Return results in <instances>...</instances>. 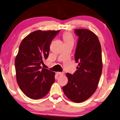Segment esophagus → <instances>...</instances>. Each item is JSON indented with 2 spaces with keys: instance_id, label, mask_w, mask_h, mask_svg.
<instances>
[{
  "instance_id": "esophagus-1",
  "label": "esophagus",
  "mask_w": 120,
  "mask_h": 120,
  "mask_svg": "<svg viewBox=\"0 0 120 120\" xmlns=\"http://www.w3.org/2000/svg\"><path fill=\"white\" fill-rule=\"evenodd\" d=\"M56 74H57V75H63V74H64L63 72H57Z\"/></svg>"
}]
</instances>
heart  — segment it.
<instances>
[{"instance_id": "1", "label": "heart", "mask_w": 120, "mask_h": 120, "mask_svg": "<svg viewBox=\"0 0 120 120\" xmlns=\"http://www.w3.org/2000/svg\"><path fill=\"white\" fill-rule=\"evenodd\" d=\"M63 39L65 42L73 40V37H72L71 34L69 32L64 33L63 35Z\"/></svg>"}]
</instances>
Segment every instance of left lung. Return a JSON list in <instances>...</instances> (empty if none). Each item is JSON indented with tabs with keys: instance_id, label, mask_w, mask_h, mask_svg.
<instances>
[{
	"instance_id": "8db88e82",
	"label": "left lung",
	"mask_w": 120,
	"mask_h": 120,
	"mask_svg": "<svg viewBox=\"0 0 120 120\" xmlns=\"http://www.w3.org/2000/svg\"><path fill=\"white\" fill-rule=\"evenodd\" d=\"M78 37L74 59L78 63L73 74L67 73L68 82L63 87L65 95L75 103L86 101L95 93L101 77V46L95 33L87 29H75Z\"/></svg>"
}]
</instances>
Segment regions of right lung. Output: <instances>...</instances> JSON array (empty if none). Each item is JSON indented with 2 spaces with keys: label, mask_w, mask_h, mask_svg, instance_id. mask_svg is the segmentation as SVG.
Returning <instances> with one entry per match:
<instances>
[{
  "label": "right lung",
  "mask_w": 120,
  "mask_h": 120,
  "mask_svg": "<svg viewBox=\"0 0 120 120\" xmlns=\"http://www.w3.org/2000/svg\"><path fill=\"white\" fill-rule=\"evenodd\" d=\"M58 31H34L22 41L15 60L16 80L25 95L32 99L44 97L55 81V73L41 68L48 57L52 40Z\"/></svg>",
  "instance_id": "obj_1"
}]
</instances>
